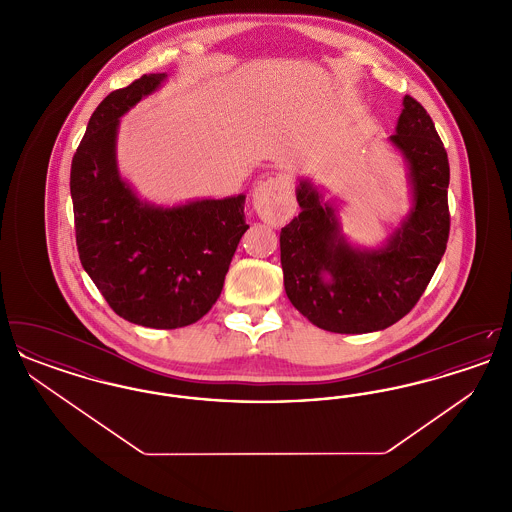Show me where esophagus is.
I'll return each instance as SVG.
<instances>
[{
  "instance_id": "esophagus-1",
  "label": "esophagus",
  "mask_w": 512,
  "mask_h": 512,
  "mask_svg": "<svg viewBox=\"0 0 512 512\" xmlns=\"http://www.w3.org/2000/svg\"><path fill=\"white\" fill-rule=\"evenodd\" d=\"M292 180L286 174H276L261 180L253 192V207L268 224H282L292 217Z\"/></svg>"
}]
</instances>
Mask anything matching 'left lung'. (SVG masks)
<instances>
[{"mask_svg": "<svg viewBox=\"0 0 512 512\" xmlns=\"http://www.w3.org/2000/svg\"><path fill=\"white\" fill-rule=\"evenodd\" d=\"M390 142L409 165L413 209L380 249L347 244L334 207L297 186L299 215L280 232L284 288L293 307L336 334L384 330L405 317L430 284L449 238V161L426 109L403 98Z\"/></svg>", "mask_w": 512, "mask_h": 512, "instance_id": "1", "label": "left lung"}]
</instances>
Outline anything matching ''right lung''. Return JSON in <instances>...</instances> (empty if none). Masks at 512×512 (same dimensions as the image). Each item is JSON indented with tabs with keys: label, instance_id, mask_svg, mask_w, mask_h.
<instances>
[{
	"label": "right lung",
	"instance_id": "obj_1",
	"mask_svg": "<svg viewBox=\"0 0 512 512\" xmlns=\"http://www.w3.org/2000/svg\"><path fill=\"white\" fill-rule=\"evenodd\" d=\"M144 74L103 99L71 165L80 263L119 317L159 330L194 324L215 305L245 230V195L178 207L140 201L117 169L119 119L155 92Z\"/></svg>",
	"mask_w": 512,
	"mask_h": 512
}]
</instances>
